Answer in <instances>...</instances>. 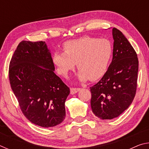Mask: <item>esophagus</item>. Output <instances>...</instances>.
Here are the masks:
<instances>
[{
  "label": "esophagus",
  "instance_id": "34e87169",
  "mask_svg": "<svg viewBox=\"0 0 149 149\" xmlns=\"http://www.w3.org/2000/svg\"><path fill=\"white\" fill-rule=\"evenodd\" d=\"M79 88H74V87H72L71 89H70V93H71L72 95H74L75 93H77L78 91H79Z\"/></svg>",
  "mask_w": 149,
  "mask_h": 149
}]
</instances>
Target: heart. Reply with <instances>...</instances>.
Returning a JSON list of instances; mask_svg holds the SVG:
<instances>
[{"label":"heart","mask_w":149,"mask_h":149,"mask_svg":"<svg viewBox=\"0 0 149 149\" xmlns=\"http://www.w3.org/2000/svg\"><path fill=\"white\" fill-rule=\"evenodd\" d=\"M64 52H55L52 60L58 72L64 77L75 68L77 64L78 78L85 81H96L107 72L113 53L110 41L89 36L70 40L63 45Z\"/></svg>","instance_id":"obj_1"}]
</instances>
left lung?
<instances>
[{"label": "left lung", "mask_w": 149, "mask_h": 149, "mask_svg": "<svg viewBox=\"0 0 149 149\" xmlns=\"http://www.w3.org/2000/svg\"><path fill=\"white\" fill-rule=\"evenodd\" d=\"M112 35V62L102 79L90 87L92 111L102 120H111L122 114L132 103L137 90V53L119 29L114 27Z\"/></svg>", "instance_id": "left-lung-1"}]
</instances>
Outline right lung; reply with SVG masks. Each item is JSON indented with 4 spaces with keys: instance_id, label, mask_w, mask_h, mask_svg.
<instances>
[{
    "instance_id": "right-lung-1",
    "label": "right lung",
    "mask_w": 149,
    "mask_h": 149,
    "mask_svg": "<svg viewBox=\"0 0 149 149\" xmlns=\"http://www.w3.org/2000/svg\"><path fill=\"white\" fill-rule=\"evenodd\" d=\"M51 54L44 41H22L9 65V80L27 120L42 127H54L65 117L70 88L54 74Z\"/></svg>"
}]
</instances>
